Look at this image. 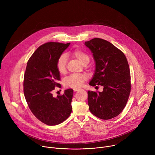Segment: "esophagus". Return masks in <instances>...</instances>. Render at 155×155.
I'll list each match as a JSON object with an SVG mask.
<instances>
[{
	"label": "esophagus",
	"instance_id": "34e87169",
	"mask_svg": "<svg viewBox=\"0 0 155 155\" xmlns=\"http://www.w3.org/2000/svg\"><path fill=\"white\" fill-rule=\"evenodd\" d=\"M73 90H74V91H78L80 90V88H74Z\"/></svg>",
	"mask_w": 155,
	"mask_h": 155
}]
</instances>
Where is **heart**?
Segmentation results:
<instances>
[{"instance_id":"heart-1","label":"heart","mask_w":155,"mask_h":155,"mask_svg":"<svg viewBox=\"0 0 155 155\" xmlns=\"http://www.w3.org/2000/svg\"><path fill=\"white\" fill-rule=\"evenodd\" d=\"M71 54L76 58L83 65L84 63L90 61V56L84 51L77 49L71 53ZM67 56L65 54H61L56 62V69L60 74H64L66 72V64H67ZM87 77L84 75H72L66 77L63 80V84L67 88H78L83 86Z\"/></svg>"}]
</instances>
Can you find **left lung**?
Masks as SVG:
<instances>
[{
    "label": "left lung",
    "mask_w": 155,
    "mask_h": 155,
    "mask_svg": "<svg viewBox=\"0 0 155 155\" xmlns=\"http://www.w3.org/2000/svg\"><path fill=\"white\" fill-rule=\"evenodd\" d=\"M96 62V69L90 85H101L102 92L87 91L90 112L103 120L118 116L125 107L130 89L129 64L124 53L112 43L99 38L85 41ZM97 87V86H96Z\"/></svg>",
    "instance_id": "1"
}]
</instances>
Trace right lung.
I'll return each mask as SVG.
<instances>
[{
    "instance_id": "right-lung-1",
    "label": "right lung",
    "mask_w": 155,
    "mask_h": 155,
    "mask_svg": "<svg viewBox=\"0 0 155 155\" xmlns=\"http://www.w3.org/2000/svg\"><path fill=\"white\" fill-rule=\"evenodd\" d=\"M68 43L48 42L40 46L28 61L24 76V94L32 113L41 122L49 126L62 123L71 115L74 91L68 89L63 95L53 96L60 74L56 62Z\"/></svg>"
}]
</instances>
